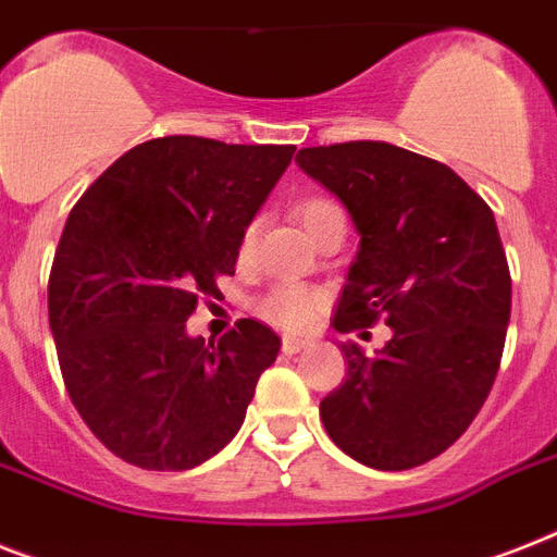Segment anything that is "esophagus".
Instances as JSON below:
<instances>
[{
    "label": "esophagus",
    "mask_w": 557,
    "mask_h": 557,
    "mask_svg": "<svg viewBox=\"0 0 557 557\" xmlns=\"http://www.w3.org/2000/svg\"><path fill=\"white\" fill-rule=\"evenodd\" d=\"M309 346L311 341H306V337H292V334L283 337V351H286V355H300V351L309 349Z\"/></svg>",
    "instance_id": "1"
}]
</instances>
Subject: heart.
<instances>
[{
    "label": "heart",
    "instance_id": "1",
    "mask_svg": "<svg viewBox=\"0 0 557 557\" xmlns=\"http://www.w3.org/2000/svg\"><path fill=\"white\" fill-rule=\"evenodd\" d=\"M332 214H341V208L329 200H306L297 208V216L306 232H311L320 220ZM257 237V223H248L243 237H239V255H251ZM325 306V294L320 288L309 286H277L271 288L269 294L260 302V311L269 323L280 325V329H288V332H300V329H309V325L318 323L320 311Z\"/></svg>",
    "mask_w": 557,
    "mask_h": 557
}]
</instances>
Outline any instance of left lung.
I'll use <instances>...</instances> for the list:
<instances>
[{"instance_id":"1","label":"left lung","mask_w":557,"mask_h":557,"mask_svg":"<svg viewBox=\"0 0 557 557\" xmlns=\"http://www.w3.org/2000/svg\"><path fill=\"white\" fill-rule=\"evenodd\" d=\"M294 162L360 234L334 329H392L377 357L341 346L349 372L320 404L325 432L363 467H420L467 432L498 374L512 277L495 214L449 165L388 143L302 148Z\"/></svg>"}]
</instances>
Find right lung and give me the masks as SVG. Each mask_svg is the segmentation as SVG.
I'll return each mask as SVG.
<instances>
[{"mask_svg":"<svg viewBox=\"0 0 557 557\" xmlns=\"http://www.w3.org/2000/svg\"><path fill=\"white\" fill-rule=\"evenodd\" d=\"M294 146L160 137L131 148L67 214L48 320L67 395L116 458L185 472L246 420L280 337L246 318L220 343L191 337L200 294L234 274L239 237Z\"/></svg>","mask_w":557,"mask_h":557,"instance_id":"add662e5","label":"right lung"}]
</instances>
